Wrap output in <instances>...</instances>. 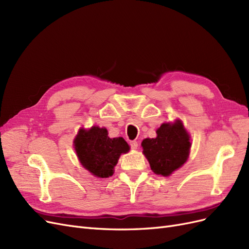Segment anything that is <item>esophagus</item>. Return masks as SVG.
<instances>
[{"mask_svg": "<svg viewBox=\"0 0 249 249\" xmlns=\"http://www.w3.org/2000/svg\"><path fill=\"white\" fill-rule=\"evenodd\" d=\"M130 146L132 149H137L138 147V142L137 141H131L130 142Z\"/></svg>", "mask_w": 249, "mask_h": 249, "instance_id": "obj_1", "label": "esophagus"}]
</instances>
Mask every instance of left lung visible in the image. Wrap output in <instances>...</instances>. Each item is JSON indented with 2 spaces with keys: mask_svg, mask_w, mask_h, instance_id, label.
Wrapping results in <instances>:
<instances>
[{
  "mask_svg": "<svg viewBox=\"0 0 249 249\" xmlns=\"http://www.w3.org/2000/svg\"><path fill=\"white\" fill-rule=\"evenodd\" d=\"M189 135L182 123L163 124L157 130L156 138L142 141L143 154L156 175L168 177L187 161L190 150Z\"/></svg>",
  "mask_w": 249,
  "mask_h": 249,
  "instance_id": "8db88e82",
  "label": "left lung"
}]
</instances>
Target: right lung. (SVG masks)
Returning <instances> with one entry per match:
<instances>
[{
  "label": "right lung",
  "instance_id": "add662e5",
  "mask_svg": "<svg viewBox=\"0 0 249 249\" xmlns=\"http://www.w3.org/2000/svg\"><path fill=\"white\" fill-rule=\"evenodd\" d=\"M74 148L83 166L99 178L111 177L119 156L130 149L124 138L111 139L107 130L99 126L81 130L74 139Z\"/></svg>",
  "mask_w": 249,
  "mask_h": 249
}]
</instances>
